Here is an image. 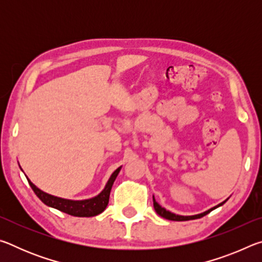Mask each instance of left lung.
I'll use <instances>...</instances> for the list:
<instances>
[{
  "instance_id": "1",
  "label": "left lung",
  "mask_w": 262,
  "mask_h": 262,
  "mask_svg": "<svg viewBox=\"0 0 262 262\" xmlns=\"http://www.w3.org/2000/svg\"><path fill=\"white\" fill-rule=\"evenodd\" d=\"M224 202H225V201H224ZM224 202L220 203L219 206H216V207H214V208H211V209H209L208 211H205V212H203V214L195 215V216H179V215L172 214V212L167 211L166 209H164V208H162L161 206H159L158 203L156 202V200H155V198H154V208H155V210H156L157 214H158L159 216H162L163 219H166V220H170V221H189V220H196V219H200V217H203L205 215L209 214V212H210L211 210H214V209H216L217 207L222 206V205H223Z\"/></svg>"
}]
</instances>
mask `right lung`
I'll return each mask as SVG.
<instances>
[{"mask_svg":"<svg viewBox=\"0 0 262 262\" xmlns=\"http://www.w3.org/2000/svg\"><path fill=\"white\" fill-rule=\"evenodd\" d=\"M121 167H118L115 170L112 176H111L110 180L106 184L105 188L103 192L99 195H97L96 198L90 199V200H84V201H70V200H64V199L53 196V195L47 194L42 190L39 189L38 187L31 183L28 179L31 188L33 189L35 195L40 199V200L45 203L46 206H50L52 208H55V209L60 210L62 212H66V214L72 215V216H77V217H91L100 214L101 211L105 210L106 206L108 203L110 199V193L111 188H112L113 183L119 172H120Z\"/></svg>","mask_w":262,"mask_h":262,"instance_id":"obj_1","label":"right lung"}]
</instances>
